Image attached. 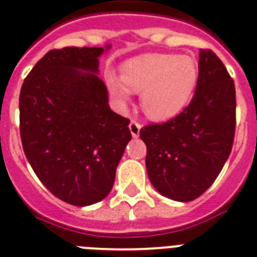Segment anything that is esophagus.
I'll return each instance as SVG.
<instances>
[{
    "mask_svg": "<svg viewBox=\"0 0 257 257\" xmlns=\"http://www.w3.org/2000/svg\"><path fill=\"white\" fill-rule=\"evenodd\" d=\"M140 129H141V124H139L137 121L132 120V121H131V124H129V131H131V133H132L133 139H137V137H139Z\"/></svg>",
    "mask_w": 257,
    "mask_h": 257,
    "instance_id": "34e87169",
    "label": "esophagus"
}]
</instances>
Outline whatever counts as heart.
I'll list each match as a JSON object with an SVG mask.
<instances>
[{"instance_id": "1", "label": "heart", "mask_w": 257, "mask_h": 257, "mask_svg": "<svg viewBox=\"0 0 257 257\" xmlns=\"http://www.w3.org/2000/svg\"><path fill=\"white\" fill-rule=\"evenodd\" d=\"M121 79L109 75V91L126 103L131 90L141 92V105L155 121L178 116L191 102L198 82V66L191 57L175 53H149L125 61Z\"/></svg>"}]
</instances>
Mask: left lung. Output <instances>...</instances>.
Instances as JSON below:
<instances>
[{
  "instance_id": "1",
  "label": "left lung",
  "mask_w": 257,
  "mask_h": 257,
  "mask_svg": "<svg viewBox=\"0 0 257 257\" xmlns=\"http://www.w3.org/2000/svg\"><path fill=\"white\" fill-rule=\"evenodd\" d=\"M195 95L182 113L163 124L146 125V170L154 188L188 202L214 183L231 153L235 135V85L210 49H200Z\"/></svg>"
}]
</instances>
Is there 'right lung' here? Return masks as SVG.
<instances>
[{"label":"right lung","instance_id":"obj_1","mask_svg":"<svg viewBox=\"0 0 257 257\" xmlns=\"http://www.w3.org/2000/svg\"><path fill=\"white\" fill-rule=\"evenodd\" d=\"M111 45L52 49L26 77L19 95L21 139L40 182L70 205L107 197L132 140L128 118L109 108L98 77Z\"/></svg>","mask_w":257,"mask_h":257}]
</instances>
